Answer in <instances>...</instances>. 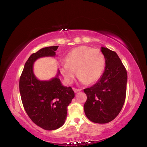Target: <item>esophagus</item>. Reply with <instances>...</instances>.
I'll list each match as a JSON object with an SVG mask.
<instances>
[{"label":"esophagus","instance_id":"obj_1","mask_svg":"<svg viewBox=\"0 0 147 147\" xmlns=\"http://www.w3.org/2000/svg\"><path fill=\"white\" fill-rule=\"evenodd\" d=\"M74 91L75 92H79V91H81V89H77V88H74Z\"/></svg>","mask_w":147,"mask_h":147}]
</instances>
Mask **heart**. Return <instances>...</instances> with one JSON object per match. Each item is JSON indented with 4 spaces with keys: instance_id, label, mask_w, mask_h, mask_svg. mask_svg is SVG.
<instances>
[{
    "instance_id": "b5f03b06",
    "label": "heart",
    "mask_w": 147,
    "mask_h": 147,
    "mask_svg": "<svg viewBox=\"0 0 147 147\" xmlns=\"http://www.w3.org/2000/svg\"><path fill=\"white\" fill-rule=\"evenodd\" d=\"M65 61L61 71L68 83L73 81L76 70L81 82L91 84L97 81L105 65L104 55L100 49L84 46L77 47L68 53Z\"/></svg>"
}]
</instances>
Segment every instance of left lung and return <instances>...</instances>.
Listing matches in <instances>:
<instances>
[{
    "label": "left lung",
    "instance_id": "left-lung-1",
    "mask_svg": "<svg viewBox=\"0 0 147 147\" xmlns=\"http://www.w3.org/2000/svg\"><path fill=\"white\" fill-rule=\"evenodd\" d=\"M101 52L105 59V70L94 85L84 89L87 96L84 110L91 121L105 124L113 121L124 105L127 75L115 51L101 47Z\"/></svg>",
    "mask_w": 147,
    "mask_h": 147
}]
</instances>
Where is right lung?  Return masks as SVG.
Masks as SVG:
<instances>
[{"label":"right lung","instance_id":"add662e5","mask_svg":"<svg viewBox=\"0 0 147 147\" xmlns=\"http://www.w3.org/2000/svg\"><path fill=\"white\" fill-rule=\"evenodd\" d=\"M59 46L38 50L29 57L20 78L19 88L24 109L32 122L45 130L62 126L67 118V107L75 96L71 87L61 84L58 76L49 81L38 80L33 73L36 59L54 56Z\"/></svg>","mask_w":147,"mask_h":147}]
</instances>
